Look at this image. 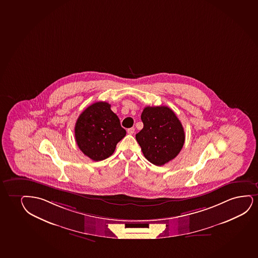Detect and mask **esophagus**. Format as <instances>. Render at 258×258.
<instances>
[{
  "instance_id": "obj_1",
  "label": "esophagus",
  "mask_w": 258,
  "mask_h": 258,
  "mask_svg": "<svg viewBox=\"0 0 258 258\" xmlns=\"http://www.w3.org/2000/svg\"><path fill=\"white\" fill-rule=\"evenodd\" d=\"M134 132H135V128L134 127L129 128V129L127 130L128 134H130V135L134 134Z\"/></svg>"
}]
</instances>
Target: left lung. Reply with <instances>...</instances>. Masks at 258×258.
I'll list each match as a JSON object with an SVG mask.
<instances>
[{
    "instance_id": "obj_1",
    "label": "left lung",
    "mask_w": 258,
    "mask_h": 258,
    "mask_svg": "<svg viewBox=\"0 0 258 258\" xmlns=\"http://www.w3.org/2000/svg\"><path fill=\"white\" fill-rule=\"evenodd\" d=\"M144 127L136 134L144 156L155 166L173 160L182 149L185 133L173 110L167 106H147L141 113Z\"/></svg>"
}]
</instances>
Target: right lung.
Instances as JSON below:
<instances>
[{"label":"right lung","instance_id":"add662e5","mask_svg":"<svg viewBox=\"0 0 258 258\" xmlns=\"http://www.w3.org/2000/svg\"><path fill=\"white\" fill-rule=\"evenodd\" d=\"M125 134L119 118L106 102L90 105L76 122L75 138L79 149L94 161L111 156Z\"/></svg>","mask_w":258,"mask_h":258}]
</instances>
